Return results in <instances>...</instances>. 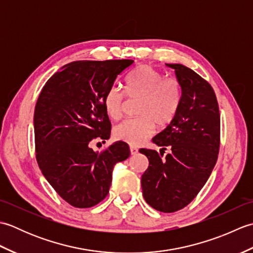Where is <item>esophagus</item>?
Returning a JSON list of instances; mask_svg holds the SVG:
<instances>
[{"label":"esophagus","instance_id":"1","mask_svg":"<svg viewBox=\"0 0 253 253\" xmlns=\"http://www.w3.org/2000/svg\"><path fill=\"white\" fill-rule=\"evenodd\" d=\"M130 153L131 155H136L138 153V149L135 147H130Z\"/></svg>","mask_w":253,"mask_h":253}]
</instances>
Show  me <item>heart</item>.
Masks as SVG:
<instances>
[{
	"instance_id": "b5f03b06",
	"label": "heart",
	"mask_w": 253,
	"mask_h": 253,
	"mask_svg": "<svg viewBox=\"0 0 253 253\" xmlns=\"http://www.w3.org/2000/svg\"><path fill=\"white\" fill-rule=\"evenodd\" d=\"M126 94L129 99H139L137 115L113 128L115 140L123 141L131 147L140 146L153 135L155 125L159 128L169 126L178 112L181 92L179 84L174 79L164 78V75L152 66L137 68L127 80ZM125 93L112 87L104 98L105 111L113 120L123 114Z\"/></svg>"
}]
</instances>
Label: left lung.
<instances>
[{"instance_id": "obj_1", "label": "left lung", "mask_w": 253, "mask_h": 253, "mask_svg": "<svg viewBox=\"0 0 253 253\" xmlns=\"http://www.w3.org/2000/svg\"><path fill=\"white\" fill-rule=\"evenodd\" d=\"M174 69L181 99L169 125L152 141L169 153L163 159L154 150L141 149L149 168L141 176L144 200L160 212L171 213L190 203L215 166L219 150V111L211 85L181 64Z\"/></svg>"}]
</instances>
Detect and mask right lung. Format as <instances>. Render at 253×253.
Wrapping results in <instances>:
<instances>
[{
  "instance_id": "1",
  "label": "right lung",
  "mask_w": 253,
  "mask_h": 253,
  "mask_svg": "<svg viewBox=\"0 0 253 253\" xmlns=\"http://www.w3.org/2000/svg\"><path fill=\"white\" fill-rule=\"evenodd\" d=\"M132 60L76 61L47 80L37 101L34 124L38 165L54 190L75 208H91L109 193L114 166L129 158L127 143L103 152L90 142L110 138L107 91Z\"/></svg>"
}]
</instances>
